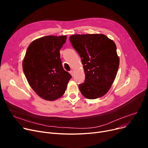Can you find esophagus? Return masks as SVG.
<instances>
[{"label": "esophagus", "mask_w": 148, "mask_h": 148, "mask_svg": "<svg viewBox=\"0 0 148 148\" xmlns=\"http://www.w3.org/2000/svg\"><path fill=\"white\" fill-rule=\"evenodd\" d=\"M69 73H70V74H71L73 77L74 76V71H69Z\"/></svg>", "instance_id": "34e87169"}]
</instances>
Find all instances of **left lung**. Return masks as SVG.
Masks as SVG:
<instances>
[{
    "label": "left lung",
    "instance_id": "obj_1",
    "mask_svg": "<svg viewBox=\"0 0 148 148\" xmlns=\"http://www.w3.org/2000/svg\"><path fill=\"white\" fill-rule=\"evenodd\" d=\"M69 40L83 66L85 81L79 86L82 94L90 99L104 96L113 83L119 66L115 43L101 34L73 35Z\"/></svg>",
    "mask_w": 148,
    "mask_h": 148
}]
</instances>
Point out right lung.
I'll list each match as a JSON object with an SVG mask.
<instances>
[{
	"mask_svg": "<svg viewBox=\"0 0 148 148\" xmlns=\"http://www.w3.org/2000/svg\"><path fill=\"white\" fill-rule=\"evenodd\" d=\"M66 36H46L30 44L23 60V69L30 86L41 98L54 101L64 94L71 75L65 71L60 50Z\"/></svg>",
	"mask_w": 148,
	"mask_h": 148,
	"instance_id": "obj_1",
	"label": "right lung"
}]
</instances>
